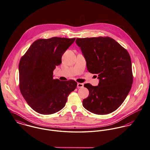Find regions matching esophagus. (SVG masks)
Here are the masks:
<instances>
[{
    "label": "esophagus",
    "instance_id": "obj_1",
    "mask_svg": "<svg viewBox=\"0 0 150 150\" xmlns=\"http://www.w3.org/2000/svg\"><path fill=\"white\" fill-rule=\"evenodd\" d=\"M83 86H84V84H83V83H78L77 84V87H78V88H83Z\"/></svg>",
    "mask_w": 150,
    "mask_h": 150
}]
</instances>
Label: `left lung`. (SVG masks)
I'll return each mask as SVG.
<instances>
[{"label":"left lung","mask_w":150,"mask_h":150,"mask_svg":"<svg viewBox=\"0 0 150 150\" xmlns=\"http://www.w3.org/2000/svg\"><path fill=\"white\" fill-rule=\"evenodd\" d=\"M76 44L87 62L88 71L98 74L99 83L84 85L89 96L83 101L88 111L106 115L118 109L129 93L133 81L131 58L128 52L109 37L77 38Z\"/></svg>","instance_id":"left-lung-1"}]
</instances>
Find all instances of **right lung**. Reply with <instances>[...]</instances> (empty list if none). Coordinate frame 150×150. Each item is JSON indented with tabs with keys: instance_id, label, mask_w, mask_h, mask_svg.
Instances as JSON below:
<instances>
[{
	"instance_id": "obj_1",
	"label": "right lung",
	"mask_w": 150,
	"mask_h": 150,
	"mask_svg": "<svg viewBox=\"0 0 150 150\" xmlns=\"http://www.w3.org/2000/svg\"><path fill=\"white\" fill-rule=\"evenodd\" d=\"M75 38L38 39L21 57L18 66L19 88L23 96L36 112L55 113L65 106L75 90L74 80L53 79V71L62 63V57Z\"/></svg>"
}]
</instances>
